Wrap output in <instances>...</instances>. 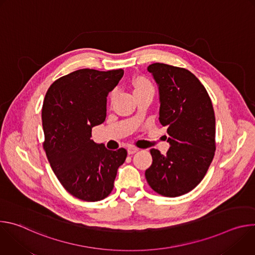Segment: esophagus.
<instances>
[{"label": "esophagus", "mask_w": 255, "mask_h": 255, "mask_svg": "<svg viewBox=\"0 0 255 255\" xmlns=\"http://www.w3.org/2000/svg\"><path fill=\"white\" fill-rule=\"evenodd\" d=\"M137 151H139V148H137V147L131 146V147L128 148V153H129V154H134V153H136Z\"/></svg>", "instance_id": "1"}]
</instances>
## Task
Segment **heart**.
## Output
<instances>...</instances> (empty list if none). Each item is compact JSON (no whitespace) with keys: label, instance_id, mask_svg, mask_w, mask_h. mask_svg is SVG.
I'll use <instances>...</instances> for the list:
<instances>
[{"label":"heart","instance_id":"1","mask_svg":"<svg viewBox=\"0 0 255 255\" xmlns=\"http://www.w3.org/2000/svg\"><path fill=\"white\" fill-rule=\"evenodd\" d=\"M133 85H134L135 93L142 92V91H147V90H153L152 84L147 79L142 78V77L136 78L133 82ZM115 95H116V91H113L112 94H111V99L112 100L115 98Z\"/></svg>","mask_w":255,"mask_h":255}]
</instances>
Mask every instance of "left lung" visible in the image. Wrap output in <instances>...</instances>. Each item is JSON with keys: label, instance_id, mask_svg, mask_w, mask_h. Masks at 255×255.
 <instances>
[{"label": "left lung", "instance_id": "obj_1", "mask_svg": "<svg viewBox=\"0 0 255 255\" xmlns=\"http://www.w3.org/2000/svg\"><path fill=\"white\" fill-rule=\"evenodd\" d=\"M159 90V122L170 147L163 155L150 149L152 164L145 177L157 194L174 198L195 189L214 158L215 113L211 99L195 75L164 63L147 67Z\"/></svg>", "mask_w": 255, "mask_h": 255}]
</instances>
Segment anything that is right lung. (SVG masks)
<instances>
[{"label": "right lung", "instance_id": "add662e5", "mask_svg": "<svg viewBox=\"0 0 255 255\" xmlns=\"http://www.w3.org/2000/svg\"><path fill=\"white\" fill-rule=\"evenodd\" d=\"M123 69L83 68L59 78L48 89L42 107L43 148L62 187L74 197L97 202L111 194L127 150H109L95 143L92 128L107 115V97Z\"/></svg>", "mask_w": 255, "mask_h": 255}]
</instances>
